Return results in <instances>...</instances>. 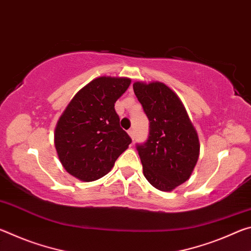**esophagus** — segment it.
<instances>
[{
  "instance_id": "34e87169",
  "label": "esophagus",
  "mask_w": 251,
  "mask_h": 251,
  "mask_svg": "<svg viewBox=\"0 0 251 251\" xmlns=\"http://www.w3.org/2000/svg\"><path fill=\"white\" fill-rule=\"evenodd\" d=\"M128 134H129V136H130L131 138H134L135 137V130H134V128L128 129Z\"/></svg>"
}]
</instances>
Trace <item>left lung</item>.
<instances>
[{"mask_svg":"<svg viewBox=\"0 0 251 251\" xmlns=\"http://www.w3.org/2000/svg\"><path fill=\"white\" fill-rule=\"evenodd\" d=\"M134 93L150 121V134L136 150L150 184L171 192L192 175L199 156L196 130L178 96L166 85L136 82Z\"/></svg>","mask_w":251,"mask_h":251,"instance_id":"1","label":"left lung"}]
</instances>
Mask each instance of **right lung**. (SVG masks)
<instances>
[{"label": "right lung", "instance_id": "add662e5", "mask_svg": "<svg viewBox=\"0 0 251 251\" xmlns=\"http://www.w3.org/2000/svg\"><path fill=\"white\" fill-rule=\"evenodd\" d=\"M130 84L126 77L93 79L59 117L54 134L58 158L71 175L84 181L105 176L131 138L120 125L115 103Z\"/></svg>", "mask_w": 251, "mask_h": 251}]
</instances>
